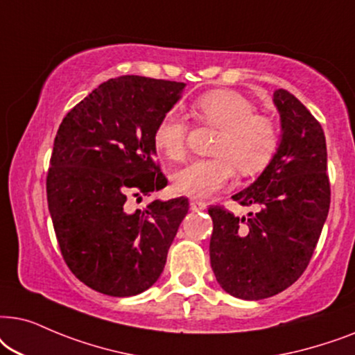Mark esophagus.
<instances>
[{
  "instance_id": "34e87169",
  "label": "esophagus",
  "mask_w": 355,
  "mask_h": 355,
  "mask_svg": "<svg viewBox=\"0 0 355 355\" xmlns=\"http://www.w3.org/2000/svg\"><path fill=\"white\" fill-rule=\"evenodd\" d=\"M206 202L205 201H201V200H195V198H193V200H190V207H191V211H202V209H206Z\"/></svg>"
}]
</instances>
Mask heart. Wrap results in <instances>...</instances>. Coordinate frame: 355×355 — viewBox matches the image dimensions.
Here are the masks:
<instances>
[{
  "label": "heart",
  "mask_w": 355,
  "mask_h": 355,
  "mask_svg": "<svg viewBox=\"0 0 355 355\" xmlns=\"http://www.w3.org/2000/svg\"><path fill=\"white\" fill-rule=\"evenodd\" d=\"M191 112L200 123L219 128L209 159L193 160L175 172L173 190L205 200L234 178L261 172L279 149V130L266 115L254 113L248 97L232 89H212L193 102ZM155 149L170 160L187 154L188 125L175 110L165 112L154 128Z\"/></svg>",
  "instance_id": "b5f03b06"
}]
</instances>
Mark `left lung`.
Returning <instances> with one entry per match:
<instances>
[{"mask_svg": "<svg viewBox=\"0 0 355 355\" xmlns=\"http://www.w3.org/2000/svg\"><path fill=\"white\" fill-rule=\"evenodd\" d=\"M282 139L264 172L234 195L257 212L237 217L211 206V268L227 294L261 300L294 284L309 266L328 217L331 190L318 120L286 89L274 92Z\"/></svg>", "mask_w": 355, "mask_h": 355, "instance_id": "left-lung-1", "label": "left lung"}]
</instances>
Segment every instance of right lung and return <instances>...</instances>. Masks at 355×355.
I'll return each mask as SVG.
<instances>
[{
  "instance_id": "add662e5",
  "label": "right lung",
  "mask_w": 355,
  "mask_h": 355,
  "mask_svg": "<svg viewBox=\"0 0 355 355\" xmlns=\"http://www.w3.org/2000/svg\"><path fill=\"white\" fill-rule=\"evenodd\" d=\"M183 87L143 76L108 79L71 108L55 136L46 201L56 240L71 272L101 294L149 289L188 212L183 196L130 207L167 187L153 135Z\"/></svg>"
}]
</instances>
